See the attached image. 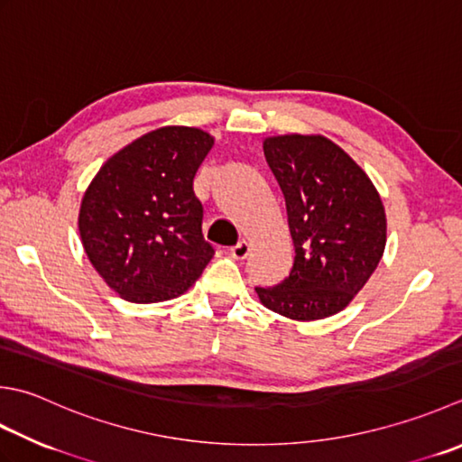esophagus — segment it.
<instances>
[{
  "instance_id": "34e87169",
  "label": "esophagus",
  "mask_w": 462,
  "mask_h": 462,
  "mask_svg": "<svg viewBox=\"0 0 462 462\" xmlns=\"http://www.w3.org/2000/svg\"><path fill=\"white\" fill-rule=\"evenodd\" d=\"M248 254H250V244L246 240H242L236 244V246L230 248V256L236 260H244Z\"/></svg>"
}]
</instances>
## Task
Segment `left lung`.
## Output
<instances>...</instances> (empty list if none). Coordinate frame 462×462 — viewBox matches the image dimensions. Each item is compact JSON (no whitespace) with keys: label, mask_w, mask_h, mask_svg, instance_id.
Returning <instances> with one entry per match:
<instances>
[{"label":"left lung","mask_w":462,"mask_h":462,"mask_svg":"<svg viewBox=\"0 0 462 462\" xmlns=\"http://www.w3.org/2000/svg\"><path fill=\"white\" fill-rule=\"evenodd\" d=\"M264 156L284 194L296 256L291 274L258 286V298L286 319H327L346 309L383 258V200L365 170L324 135H273Z\"/></svg>","instance_id":"obj_1"}]
</instances>
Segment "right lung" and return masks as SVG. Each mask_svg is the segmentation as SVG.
<instances>
[{
  "label": "right lung",
  "mask_w": 462,
  "mask_h": 462,
  "mask_svg": "<svg viewBox=\"0 0 462 462\" xmlns=\"http://www.w3.org/2000/svg\"><path fill=\"white\" fill-rule=\"evenodd\" d=\"M212 146L204 130L166 125L116 152L88 186L78 218L81 244L125 300L184 294L212 260L194 194V176Z\"/></svg>",
  "instance_id": "1"
}]
</instances>
